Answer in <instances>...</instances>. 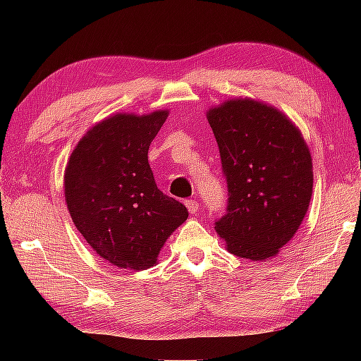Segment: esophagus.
<instances>
[{"label": "esophagus", "mask_w": 361, "mask_h": 361, "mask_svg": "<svg viewBox=\"0 0 361 361\" xmlns=\"http://www.w3.org/2000/svg\"><path fill=\"white\" fill-rule=\"evenodd\" d=\"M185 207H187V210H189V214H197V210H199V202L197 200H185Z\"/></svg>", "instance_id": "obj_1"}]
</instances>
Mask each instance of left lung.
Returning a JSON list of instances; mask_svg holds the SVG:
<instances>
[{
  "mask_svg": "<svg viewBox=\"0 0 361 361\" xmlns=\"http://www.w3.org/2000/svg\"><path fill=\"white\" fill-rule=\"evenodd\" d=\"M228 184L215 230L240 258L266 261L288 245L312 197V156L283 111L253 98H230L207 111Z\"/></svg>",
  "mask_w": 361,
  "mask_h": 361,
  "instance_id": "obj_1",
  "label": "left lung"
}]
</instances>
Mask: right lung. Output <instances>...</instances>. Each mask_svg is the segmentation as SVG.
I'll list each match as a JSON object with an SVG mask.
<instances>
[{
  "label": "right lung",
  "instance_id": "1",
  "mask_svg": "<svg viewBox=\"0 0 361 361\" xmlns=\"http://www.w3.org/2000/svg\"><path fill=\"white\" fill-rule=\"evenodd\" d=\"M169 116L115 113L88 130L63 172V194L73 225L102 259L141 271L189 216L180 202L157 189L147 151Z\"/></svg>",
  "mask_w": 361,
  "mask_h": 361
}]
</instances>
